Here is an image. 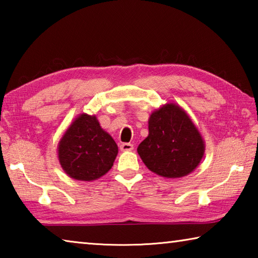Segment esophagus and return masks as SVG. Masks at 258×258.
Wrapping results in <instances>:
<instances>
[{
	"mask_svg": "<svg viewBox=\"0 0 258 258\" xmlns=\"http://www.w3.org/2000/svg\"><path fill=\"white\" fill-rule=\"evenodd\" d=\"M119 148H120L121 151H132L133 150V145H132V143H121Z\"/></svg>",
	"mask_w": 258,
	"mask_h": 258,
	"instance_id": "obj_1",
	"label": "esophagus"
}]
</instances>
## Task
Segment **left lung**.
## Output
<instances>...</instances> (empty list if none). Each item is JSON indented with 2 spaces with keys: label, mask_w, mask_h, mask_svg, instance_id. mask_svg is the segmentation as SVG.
I'll list each match as a JSON object with an SVG mask.
<instances>
[{
  "label": "left lung",
  "mask_w": 258,
  "mask_h": 258,
  "mask_svg": "<svg viewBox=\"0 0 258 258\" xmlns=\"http://www.w3.org/2000/svg\"><path fill=\"white\" fill-rule=\"evenodd\" d=\"M149 134L138 154L148 168L159 176L178 178L198 167L205 155V141L184 109L166 103L151 112Z\"/></svg>",
  "instance_id": "1"
}]
</instances>
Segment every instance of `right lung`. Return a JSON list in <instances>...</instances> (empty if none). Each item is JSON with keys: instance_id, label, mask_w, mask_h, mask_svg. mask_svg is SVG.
<instances>
[{"instance_id": "right-lung-1", "label": "right lung", "mask_w": 258, "mask_h": 258, "mask_svg": "<svg viewBox=\"0 0 258 258\" xmlns=\"http://www.w3.org/2000/svg\"><path fill=\"white\" fill-rule=\"evenodd\" d=\"M118 147L95 115H78L58 143V158L69 177L77 181L98 180L112 167Z\"/></svg>"}]
</instances>
